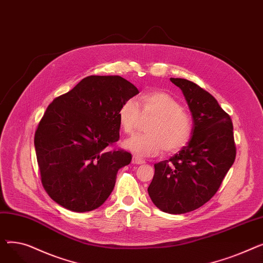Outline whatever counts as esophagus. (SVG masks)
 Returning a JSON list of instances; mask_svg holds the SVG:
<instances>
[{"mask_svg":"<svg viewBox=\"0 0 263 263\" xmlns=\"http://www.w3.org/2000/svg\"><path fill=\"white\" fill-rule=\"evenodd\" d=\"M132 163H133V164H136V165H141V164H144V163H145V161L134 156V157L132 158Z\"/></svg>","mask_w":263,"mask_h":263,"instance_id":"34e87169","label":"esophagus"}]
</instances>
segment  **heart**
I'll use <instances>...</instances> for the list:
<instances>
[{
  "mask_svg": "<svg viewBox=\"0 0 263 263\" xmlns=\"http://www.w3.org/2000/svg\"><path fill=\"white\" fill-rule=\"evenodd\" d=\"M143 114L156 116L146 128V134L134 135L123 142V147L137 157H154L164 149L173 154L182 149L190 141L193 124L190 115L182 109L180 102L171 95L153 90L140 97ZM121 130L131 134L139 123L141 112L134 99L124 100L117 112Z\"/></svg>",
  "mask_w": 263,
  "mask_h": 263,
  "instance_id": "b5f03b06",
  "label": "heart"
}]
</instances>
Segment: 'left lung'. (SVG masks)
Listing matches in <instances>:
<instances>
[{
    "mask_svg": "<svg viewBox=\"0 0 263 263\" xmlns=\"http://www.w3.org/2000/svg\"><path fill=\"white\" fill-rule=\"evenodd\" d=\"M171 81L192 113V137L174 157L155 164L148 194L161 211L182 214L214 196L236 159V145L231 118L212 95L189 80Z\"/></svg>",
    "mask_w": 263,
    "mask_h": 263,
    "instance_id": "obj_1",
    "label": "left lung"
}]
</instances>
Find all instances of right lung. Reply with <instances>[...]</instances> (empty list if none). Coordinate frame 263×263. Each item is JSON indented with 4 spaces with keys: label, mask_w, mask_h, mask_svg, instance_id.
Masks as SVG:
<instances>
[{
    "label": "right lung",
    "mask_w": 263,
    "mask_h": 263,
    "mask_svg": "<svg viewBox=\"0 0 263 263\" xmlns=\"http://www.w3.org/2000/svg\"><path fill=\"white\" fill-rule=\"evenodd\" d=\"M119 76H90L47 107L34 145L49 196L73 212L99 208L132 155L107 150L119 140L120 104L139 93Z\"/></svg>",
    "instance_id": "right-lung-1"
}]
</instances>
